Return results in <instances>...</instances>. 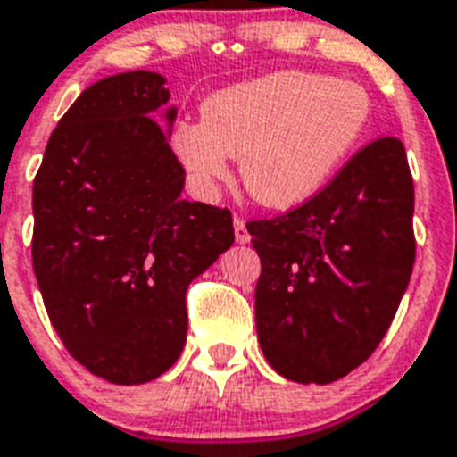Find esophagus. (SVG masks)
<instances>
[{
  "instance_id": "esophagus-1",
  "label": "esophagus",
  "mask_w": 457,
  "mask_h": 457,
  "mask_svg": "<svg viewBox=\"0 0 457 457\" xmlns=\"http://www.w3.org/2000/svg\"><path fill=\"white\" fill-rule=\"evenodd\" d=\"M233 231H236V243H250V231H247V226H245L243 220H233Z\"/></svg>"
}]
</instances>
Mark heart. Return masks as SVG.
Returning a JSON list of instances; mask_svg holds the SVG:
<instances>
[{
  "instance_id": "heart-1",
  "label": "heart",
  "mask_w": 457,
  "mask_h": 457,
  "mask_svg": "<svg viewBox=\"0 0 457 457\" xmlns=\"http://www.w3.org/2000/svg\"><path fill=\"white\" fill-rule=\"evenodd\" d=\"M371 119L360 84L315 71L282 70L226 86L201 104V123L172 130V152L203 194L231 175L256 203L289 210L318 194L345 163Z\"/></svg>"
}]
</instances>
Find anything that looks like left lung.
Wrapping results in <instances>:
<instances>
[{
  "label": "left lung",
  "mask_w": 457,
  "mask_h": 457,
  "mask_svg": "<svg viewBox=\"0 0 457 457\" xmlns=\"http://www.w3.org/2000/svg\"><path fill=\"white\" fill-rule=\"evenodd\" d=\"M247 231L262 259L256 337L270 367L305 386L348 376L383 341L413 270L404 145L376 139L311 201Z\"/></svg>",
  "instance_id": "obj_1"
}]
</instances>
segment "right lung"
Segmentation results:
<instances>
[{"label": "right lung", "mask_w": 457, "mask_h": 457, "mask_svg": "<svg viewBox=\"0 0 457 457\" xmlns=\"http://www.w3.org/2000/svg\"><path fill=\"white\" fill-rule=\"evenodd\" d=\"M168 100L165 77L146 70L88 86L51 133L32 187L48 318L67 353L116 386L175 364L188 285L233 245L228 210L182 198Z\"/></svg>", "instance_id": "obj_1"}]
</instances>
